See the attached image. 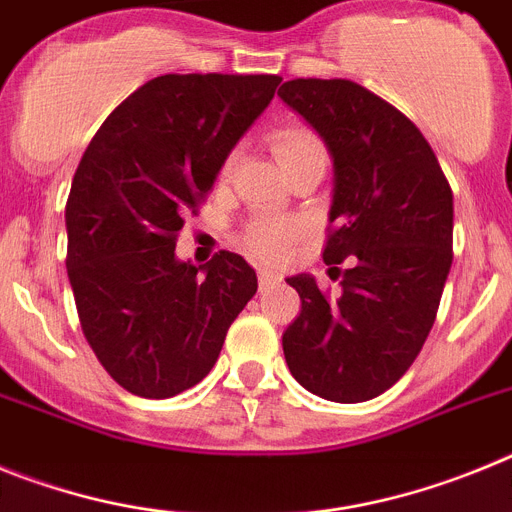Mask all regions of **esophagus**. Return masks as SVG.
<instances>
[{
  "instance_id": "obj_1",
  "label": "esophagus",
  "mask_w": 512,
  "mask_h": 512,
  "mask_svg": "<svg viewBox=\"0 0 512 512\" xmlns=\"http://www.w3.org/2000/svg\"><path fill=\"white\" fill-rule=\"evenodd\" d=\"M279 279H282V277H279L277 271H271V269H259V287H261V289L271 287V284H277Z\"/></svg>"
}]
</instances>
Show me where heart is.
Returning a JSON list of instances; mask_svg holds the SVG:
<instances>
[{
  "mask_svg": "<svg viewBox=\"0 0 512 512\" xmlns=\"http://www.w3.org/2000/svg\"><path fill=\"white\" fill-rule=\"evenodd\" d=\"M271 151H274V156H277L279 166L284 171H289L297 164H305V161H312V158H323L325 161L323 140L307 128L279 130L271 138ZM230 169H233V156H228V161L223 164V176H228ZM300 233L302 225L297 220H289V217H282V220H261V223H256L246 233V248L256 259L277 261L300 238Z\"/></svg>",
  "mask_w": 512,
  "mask_h": 512,
  "instance_id": "1",
  "label": "heart"
}]
</instances>
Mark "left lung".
I'll return each mask as SVG.
<instances>
[{"instance_id": "obj_1", "label": "left lung", "mask_w": 512, "mask_h": 512, "mask_svg": "<svg viewBox=\"0 0 512 512\" xmlns=\"http://www.w3.org/2000/svg\"><path fill=\"white\" fill-rule=\"evenodd\" d=\"M279 97L333 161L323 259L343 287L325 297L312 274L287 279L302 310L284 330V359L312 395L372 400L408 372L433 328L451 269L454 194L423 133L369 89L292 79Z\"/></svg>"}]
</instances>
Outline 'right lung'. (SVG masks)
<instances>
[{
    "label": "right lung",
    "mask_w": 512,
    "mask_h": 512,
    "mask_svg": "<svg viewBox=\"0 0 512 512\" xmlns=\"http://www.w3.org/2000/svg\"><path fill=\"white\" fill-rule=\"evenodd\" d=\"M274 74H166L115 107L66 202L81 330L120 387L166 400L210 374L259 279L238 253L176 259V233L269 107Z\"/></svg>",
    "instance_id": "right-lung-1"
}]
</instances>
